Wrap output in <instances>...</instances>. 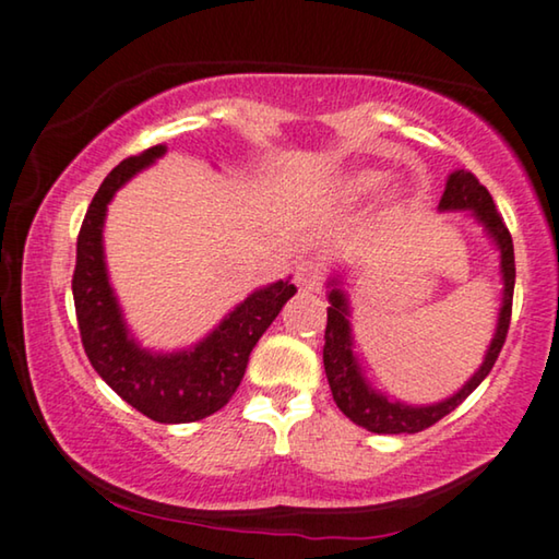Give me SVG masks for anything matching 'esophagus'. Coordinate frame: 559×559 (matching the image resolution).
I'll return each mask as SVG.
<instances>
[{"mask_svg": "<svg viewBox=\"0 0 559 559\" xmlns=\"http://www.w3.org/2000/svg\"><path fill=\"white\" fill-rule=\"evenodd\" d=\"M295 280H297V287L302 289V293H318V289L322 287V280H325V272H322L320 262L305 260L297 264Z\"/></svg>", "mask_w": 559, "mask_h": 559, "instance_id": "obj_1", "label": "esophagus"}]
</instances>
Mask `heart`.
<instances>
[{
    "instance_id": "obj_1",
    "label": "heart",
    "mask_w": 559,
    "mask_h": 559,
    "mask_svg": "<svg viewBox=\"0 0 559 559\" xmlns=\"http://www.w3.org/2000/svg\"><path fill=\"white\" fill-rule=\"evenodd\" d=\"M385 181H388L385 171H378V168H360V171L345 174L343 179H340L337 189H340V197L345 201H362L383 189Z\"/></svg>"
}]
</instances>
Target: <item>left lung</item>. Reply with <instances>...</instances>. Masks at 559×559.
<instances>
[{
	"label": "left lung",
	"mask_w": 559,
	"mask_h": 559,
	"mask_svg": "<svg viewBox=\"0 0 559 559\" xmlns=\"http://www.w3.org/2000/svg\"><path fill=\"white\" fill-rule=\"evenodd\" d=\"M439 212H468V216L481 226L484 234L491 239V245L499 252V272H501V307L495 328V337L484 353L481 366L476 373L459 388L454 395L439 403H426L414 406L391 399L383 391L370 383L362 373L358 355L353 353V325H350V297L343 289V274H333L328 280V328H325V347H322V362H325V376L333 391L337 408L362 428L373 433H418L424 428L433 426L436 420L449 416L474 388L489 376L499 358L501 345L507 340L509 318H512V295H514V245L509 237V229L501 219L495 199L484 189L474 174L461 171L449 174L447 189L439 201Z\"/></svg>",
	"instance_id": "1"
}]
</instances>
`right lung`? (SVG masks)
Returning <instances> with one entry per match:
<instances>
[{"label":"right lung","instance_id":"add662e5","mask_svg":"<svg viewBox=\"0 0 559 559\" xmlns=\"http://www.w3.org/2000/svg\"><path fill=\"white\" fill-rule=\"evenodd\" d=\"M166 153L153 145L105 176L78 234L72 297L83 347L98 376L135 411L158 424H191L224 408L245 378L249 353L297 293L287 280L254 289L206 337L181 350H151L128 330L105 266L103 226L118 189Z\"/></svg>","mask_w":559,"mask_h":559}]
</instances>
